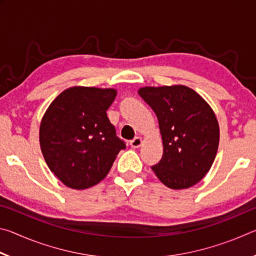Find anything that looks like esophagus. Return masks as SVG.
Returning a JSON list of instances; mask_svg holds the SVG:
<instances>
[{"label":"esophagus","mask_w":256,"mask_h":256,"mask_svg":"<svg viewBox=\"0 0 256 256\" xmlns=\"http://www.w3.org/2000/svg\"><path fill=\"white\" fill-rule=\"evenodd\" d=\"M141 144H142V138H141L140 136H136V138H134L133 140H132L131 142H130V146H131L132 148H134V149H136V148H140Z\"/></svg>","instance_id":"1"}]
</instances>
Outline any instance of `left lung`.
<instances>
[{
    "mask_svg": "<svg viewBox=\"0 0 256 256\" xmlns=\"http://www.w3.org/2000/svg\"><path fill=\"white\" fill-rule=\"evenodd\" d=\"M138 96L156 112L164 146L152 170L164 185L184 190L198 184L214 162L219 123L214 110L183 84L142 86Z\"/></svg>",
    "mask_w": 256,
    "mask_h": 256,
    "instance_id": "left-lung-1",
    "label": "left lung"
}]
</instances>
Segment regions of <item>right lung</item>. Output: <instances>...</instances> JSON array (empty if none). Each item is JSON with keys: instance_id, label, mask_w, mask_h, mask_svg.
I'll use <instances>...</instances> for the list:
<instances>
[{"instance_id": "right-lung-1", "label": "right lung", "mask_w": 256, "mask_h": 256, "mask_svg": "<svg viewBox=\"0 0 256 256\" xmlns=\"http://www.w3.org/2000/svg\"><path fill=\"white\" fill-rule=\"evenodd\" d=\"M118 90L71 86L47 108L40 126L42 154L50 172L73 190L98 184L125 148L107 118Z\"/></svg>"}]
</instances>
